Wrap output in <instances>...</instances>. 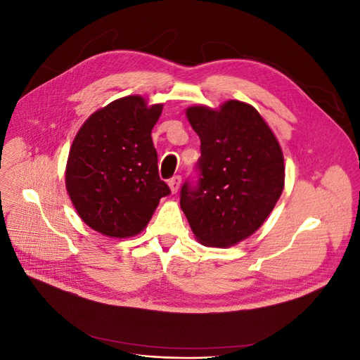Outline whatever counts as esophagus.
Listing matches in <instances>:
<instances>
[{
    "label": "esophagus",
    "mask_w": 360,
    "mask_h": 360,
    "mask_svg": "<svg viewBox=\"0 0 360 360\" xmlns=\"http://www.w3.org/2000/svg\"><path fill=\"white\" fill-rule=\"evenodd\" d=\"M168 184H169V188H171V192H172V193H177L179 189H180V184H181V177H180V176L171 177V179L168 180Z\"/></svg>",
    "instance_id": "34e87169"
}]
</instances>
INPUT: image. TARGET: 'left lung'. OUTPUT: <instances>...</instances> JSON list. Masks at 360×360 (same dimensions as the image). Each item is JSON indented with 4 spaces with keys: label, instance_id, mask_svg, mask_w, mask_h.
Returning <instances> with one entry per match:
<instances>
[{
    "label": "left lung",
    "instance_id": "obj_1",
    "mask_svg": "<svg viewBox=\"0 0 360 360\" xmlns=\"http://www.w3.org/2000/svg\"><path fill=\"white\" fill-rule=\"evenodd\" d=\"M201 141L197 177L180 191V207L205 246L226 248L254 234L284 189V156L255 108L230 101L219 111L192 106Z\"/></svg>",
    "mask_w": 360,
    "mask_h": 360
}]
</instances>
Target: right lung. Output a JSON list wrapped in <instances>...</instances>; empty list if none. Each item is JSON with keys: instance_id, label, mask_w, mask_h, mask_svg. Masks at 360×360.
<instances>
[{"instance_id": "right-lung-1", "label": "right lung", "mask_w": 360, "mask_h": 360, "mask_svg": "<svg viewBox=\"0 0 360 360\" xmlns=\"http://www.w3.org/2000/svg\"><path fill=\"white\" fill-rule=\"evenodd\" d=\"M162 105L139 96L118 99L94 112L69 153L66 186L82 221L110 237L144 230L159 200L171 193L160 180L151 130Z\"/></svg>"}]
</instances>
